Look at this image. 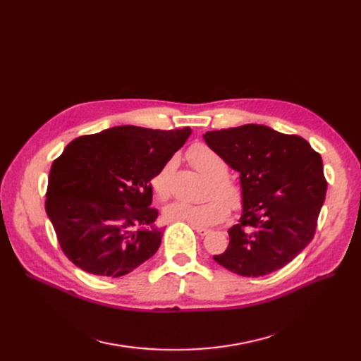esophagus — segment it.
Wrapping results in <instances>:
<instances>
[{"label":"esophagus","mask_w":361,"mask_h":361,"mask_svg":"<svg viewBox=\"0 0 361 361\" xmlns=\"http://www.w3.org/2000/svg\"><path fill=\"white\" fill-rule=\"evenodd\" d=\"M195 228V231L199 234V235H202V237H204V235H207L209 234L211 231L209 230H206V228H202V226H193Z\"/></svg>","instance_id":"1"}]
</instances>
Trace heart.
<instances>
[{
    "label": "heart",
    "instance_id": "b5f03b06",
    "mask_svg": "<svg viewBox=\"0 0 361 361\" xmlns=\"http://www.w3.org/2000/svg\"><path fill=\"white\" fill-rule=\"evenodd\" d=\"M188 159L202 174L211 178L206 196L202 203L173 202L164 207V218L168 222H185L192 226H212L228 216L233 211L241 209L244 203L243 184L228 176V164L216 150L207 145L197 143L188 150ZM174 171V159L165 162L150 178V188L158 200L168 199L171 193V177Z\"/></svg>",
    "mask_w": 361,
    "mask_h": 361
}]
</instances>
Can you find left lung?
Here are the masks:
<instances>
[{"label": "left lung", "mask_w": 361, "mask_h": 361, "mask_svg": "<svg viewBox=\"0 0 361 361\" xmlns=\"http://www.w3.org/2000/svg\"><path fill=\"white\" fill-rule=\"evenodd\" d=\"M203 139L238 171L244 188L243 215L215 262L241 276L283 268L316 233L326 195L320 155L302 137L260 124L207 131Z\"/></svg>", "instance_id": "8db88e82"}]
</instances>
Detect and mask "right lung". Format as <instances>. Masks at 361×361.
<instances>
[{
    "label": "right lung",
    "mask_w": 361,
    "mask_h": 361,
    "mask_svg": "<svg viewBox=\"0 0 361 361\" xmlns=\"http://www.w3.org/2000/svg\"><path fill=\"white\" fill-rule=\"evenodd\" d=\"M190 133L120 126L67 145L51 165L45 211L68 260L117 278L157 253L164 228L155 226L150 178Z\"/></svg>",
    "instance_id": "right-lung-1"
}]
</instances>
